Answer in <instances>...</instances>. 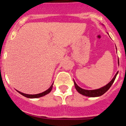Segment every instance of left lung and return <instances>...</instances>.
Returning a JSON list of instances; mask_svg holds the SVG:
<instances>
[{
    "mask_svg": "<svg viewBox=\"0 0 126 126\" xmlns=\"http://www.w3.org/2000/svg\"><path fill=\"white\" fill-rule=\"evenodd\" d=\"M118 63H119V62H118ZM118 73V72H117V73L115 74V76L113 78L111 81L109 83H108L107 85L102 87L100 88V89H96V90H85V89H83L82 88L80 87H79L78 85L76 84V83L75 82V81L73 80L74 84H75V89H76V90H77V91L78 92V93H79L80 94H82V95H84V96H89V97L100 96H101L103 94H104V93L110 89V87L113 83L114 81H115V78H116V76H117Z\"/></svg>",
    "mask_w": 126,
    "mask_h": 126,
    "instance_id": "obj_1",
    "label": "left lung"
}]
</instances>
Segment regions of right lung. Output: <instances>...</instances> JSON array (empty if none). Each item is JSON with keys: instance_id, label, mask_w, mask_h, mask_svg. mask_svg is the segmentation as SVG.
Segmentation results:
<instances>
[{"instance_id": "right-lung-1", "label": "right lung", "mask_w": 126, "mask_h": 126, "mask_svg": "<svg viewBox=\"0 0 126 126\" xmlns=\"http://www.w3.org/2000/svg\"><path fill=\"white\" fill-rule=\"evenodd\" d=\"M53 83L51 84V85L50 86V87L49 88L48 90H47L46 91L42 92V93H39V94H25V93H22V92L18 91V90H17V91L19 92L20 94H21L22 95L24 96L25 97H27V98H40V97L44 96H45V95H46V94H48V93L51 91V89H52V88H53Z\"/></svg>"}]
</instances>
